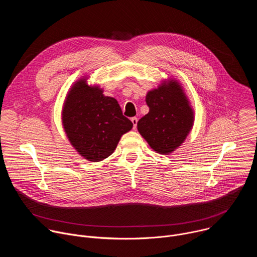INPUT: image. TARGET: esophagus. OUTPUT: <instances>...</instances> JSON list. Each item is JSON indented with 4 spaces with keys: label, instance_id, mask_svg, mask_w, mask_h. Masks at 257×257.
Masks as SVG:
<instances>
[{
    "label": "esophagus",
    "instance_id": "34e87169",
    "mask_svg": "<svg viewBox=\"0 0 257 257\" xmlns=\"http://www.w3.org/2000/svg\"><path fill=\"white\" fill-rule=\"evenodd\" d=\"M131 122H132V124H133V129H136V126H137V122H138L137 118H136V117H133V118L131 119Z\"/></svg>",
    "mask_w": 257,
    "mask_h": 257
}]
</instances>
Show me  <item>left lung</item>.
Here are the masks:
<instances>
[{
    "mask_svg": "<svg viewBox=\"0 0 257 257\" xmlns=\"http://www.w3.org/2000/svg\"><path fill=\"white\" fill-rule=\"evenodd\" d=\"M150 112L137 130L158 154L170 155L184 143L194 124V109L182 84L175 78L161 81L146 93Z\"/></svg>",
    "mask_w": 257,
    "mask_h": 257,
    "instance_id": "obj_1",
    "label": "left lung"
}]
</instances>
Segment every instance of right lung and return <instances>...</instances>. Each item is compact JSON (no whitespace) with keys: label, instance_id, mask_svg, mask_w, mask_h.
<instances>
[{"label":"right lung","instance_id":"right-lung-1","mask_svg":"<svg viewBox=\"0 0 257 257\" xmlns=\"http://www.w3.org/2000/svg\"><path fill=\"white\" fill-rule=\"evenodd\" d=\"M82 76L69 88L62 107L65 134L79 156L89 162H101L111 156L133 124L123 116L114 97L105 96L97 84Z\"/></svg>","mask_w":257,"mask_h":257}]
</instances>
